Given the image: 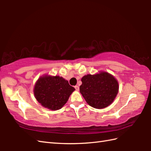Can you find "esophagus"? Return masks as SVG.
<instances>
[{"instance_id":"esophagus-1","label":"esophagus","mask_w":151,"mask_h":151,"mask_svg":"<svg viewBox=\"0 0 151 151\" xmlns=\"http://www.w3.org/2000/svg\"><path fill=\"white\" fill-rule=\"evenodd\" d=\"M75 89L76 91H79V87L78 86H75Z\"/></svg>"}]
</instances>
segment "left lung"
I'll list each match as a JSON object with an SVG mask.
<instances>
[{"instance_id":"left-lung-1","label":"left lung","mask_w":151,"mask_h":151,"mask_svg":"<svg viewBox=\"0 0 151 151\" xmlns=\"http://www.w3.org/2000/svg\"><path fill=\"white\" fill-rule=\"evenodd\" d=\"M80 92L90 106L104 108L115 100L119 91V83L114 76L106 71L84 75L81 79Z\"/></svg>"}]
</instances>
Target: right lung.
Wrapping results in <instances>:
<instances>
[{
	"label": "right lung",
	"mask_w": 151,
	"mask_h": 151,
	"mask_svg": "<svg viewBox=\"0 0 151 151\" xmlns=\"http://www.w3.org/2000/svg\"><path fill=\"white\" fill-rule=\"evenodd\" d=\"M75 90L62 76L45 75L36 81L34 94L42 106L50 110H58L65 104Z\"/></svg>",
	"instance_id": "add662e5"
}]
</instances>
